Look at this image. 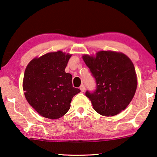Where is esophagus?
I'll list each match as a JSON object with an SVG mask.
<instances>
[{"label":"esophagus","mask_w":157,"mask_h":157,"mask_svg":"<svg viewBox=\"0 0 157 157\" xmlns=\"http://www.w3.org/2000/svg\"><path fill=\"white\" fill-rule=\"evenodd\" d=\"M79 88H80L81 92H84V90H85V86H84V85H81Z\"/></svg>","instance_id":"obj_1"}]
</instances>
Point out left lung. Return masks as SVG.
Wrapping results in <instances>:
<instances>
[{"label": "left lung", "instance_id": "left-lung-1", "mask_svg": "<svg viewBox=\"0 0 157 157\" xmlns=\"http://www.w3.org/2000/svg\"><path fill=\"white\" fill-rule=\"evenodd\" d=\"M84 62L96 81L94 93L86 95L98 113L114 116L124 110L132 100L137 86L134 64L128 56L114 51H99L95 56L84 54Z\"/></svg>", "mask_w": 157, "mask_h": 157}]
</instances>
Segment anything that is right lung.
Segmentation results:
<instances>
[{
	"mask_svg": "<svg viewBox=\"0 0 157 157\" xmlns=\"http://www.w3.org/2000/svg\"><path fill=\"white\" fill-rule=\"evenodd\" d=\"M71 54L62 51L49 52L31 60L24 74L25 96L42 117H62L71 107L75 95L81 92L72 86V76L65 68Z\"/></svg>",
	"mask_w": 157,
	"mask_h": 157,
	"instance_id": "1",
	"label": "right lung"
}]
</instances>
